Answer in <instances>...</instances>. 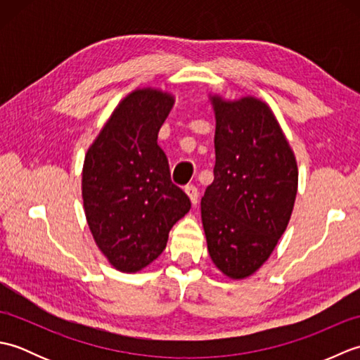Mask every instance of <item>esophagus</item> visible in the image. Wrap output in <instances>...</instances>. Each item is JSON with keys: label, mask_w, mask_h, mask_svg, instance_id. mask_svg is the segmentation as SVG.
<instances>
[{"label": "esophagus", "mask_w": 360, "mask_h": 360, "mask_svg": "<svg viewBox=\"0 0 360 360\" xmlns=\"http://www.w3.org/2000/svg\"><path fill=\"white\" fill-rule=\"evenodd\" d=\"M186 193L190 198V202L193 205L198 204V200H200V192H198V188L195 186H187L186 187Z\"/></svg>", "instance_id": "1"}]
</instances>
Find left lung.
Listing matches in <instances>:
<instances>
[{
	"label": "left lung",
	"instance_id": "8db88e82",
	"mask_svg": "<svg viewBox=\"0 0 360 360\" xmlns=\"http://www.w3.org/2000/svg\"><path fill=\"white\" fill-rule=\"evenodd\" d=\"M215 111V168L201 200L212 262L229 278L250 277L286 231L298 170L272 110L257 97L224 101Z\"/></svg>",
	"mask_w": 360,
	"mask_h": 360
}]
</instances>
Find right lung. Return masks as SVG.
Listing matches in <instances>:
<instances>
[{"mask_svg":"<svg viewBox=\"0 0 360 360\" xmlns=\"http://www.w3.org/2000/svg\"><path fill=\"white\" fill-rule=\"evenodd\" d=\"M173 103L174 97L160 89L133 91L85 156L82 198L89 231L120 272L141 271L162 254L170 229L192 205L172 182L158 145Z\"/></svg>","mask_w":360,"mask_h":360,"instance_id":"right-lung-1","label":"right lung"}]
</instances>
